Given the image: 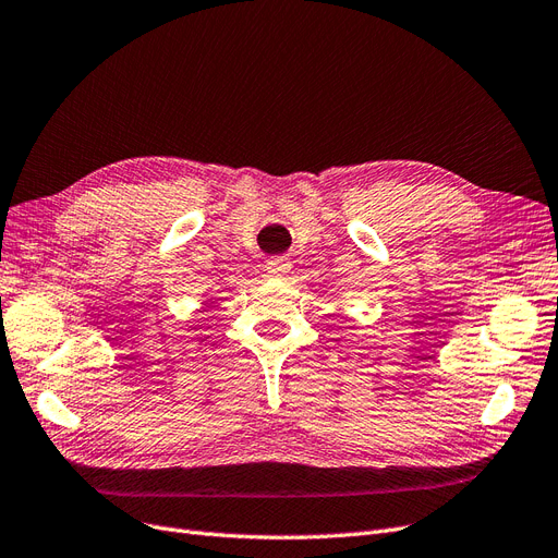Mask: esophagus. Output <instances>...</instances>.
I'll return each instance as SVG.
<instances>
[{"mask_svg": "<svg viewBox=\"0 0 558 558\" xmlns=\"http://www.w3.org/2000/svg\"><path fill=\"white\" fill-rule=\"evenodd\" d=\"M292 271V262H287L284 257H276V259H268L266 262V274L268 278L274 280H284Z\"/></svg>", "mask_w": 558, "mask_h": 558, "instance_id": "34e87169", "label": "esophagus"}]
</instances>
